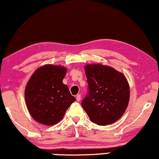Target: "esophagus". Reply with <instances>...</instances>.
<instances>
[{
    "label": "esophagus",
    "instance_id": "esophagus-1",
    "mask_svg": "<svg viewBox=\"0 0 159 159\" xmlns=\"http://www.w3.org/2000/svg\"><path fill=\"white\" fill-rule=\"evenodd\" d=\"M76 100H77L78 102H80V100H81V95H80V94H77V95H76Z\"/></svg>",
    "mask_w": 159,
    "mask_h": 159
}]
</instances>
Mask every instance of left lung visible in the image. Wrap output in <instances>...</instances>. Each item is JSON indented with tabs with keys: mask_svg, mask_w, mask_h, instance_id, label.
Instances as JSON below:
<instances>
[{
	"mask_svg": "<svg viewBox=\"0 0 159 159\" xmlns=\"http://www.w3.org/2000/svg\"><path fill=\"white\" fill-rule=\"evenodd\" d=\"M89 92L82 106L92 122L99 125L113 124L126 111L130 87L125 76L114 68L102 64L85 67Z\"/></svg>",
	"mask_w": 159,
	"mask_h": 159,
	"instance_id": "left-lung-1",
	"label": "left lung"
}]
</instances>
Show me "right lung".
<instances>
[{
	"label": "right lung",
	"instance_id": "obj_1",
	"mask_svg": "<svg viewBox=\"0 0 159 159\" xmlns=\"http://www.w3.org/2000/svg\"><path fill=\"white\" fill-rule=\"evenodd\" d=\"M67 69L61 66L45 65L38 68L25 89V100L32 118L40 124L53 125L64 116L76 100L62 83Z\"/></svg>",
	"mask_w": 159,
	"mask_h": 159
}]
</instances>
